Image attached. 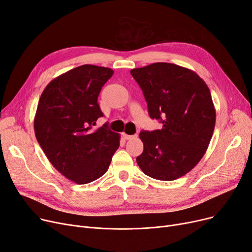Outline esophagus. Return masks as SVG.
<instances>
[{
	"mask_svg": "<svg viewBox=\"0 0 252 252\" xmlns=\"http://www.w3.org/2000/svg\"><path fill=\"white\" fill-rule=\"evenodd\" d=\"M122 136H123L124 139H131V138L134 137V135H128L126 133H122Z\"/></svg>",
	"mask_w": 252,
	"mask_h": 252,
	"instance_id": "1",
	"label": "esophagus"
}]
</instances>
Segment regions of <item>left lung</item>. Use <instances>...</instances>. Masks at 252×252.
<instances>
[{
	"label": "left lung",
	"instance_id": "1",
	"mask_svg": "<svg viewBox=\"0 0 252 252\" xmlns=\"http://www.w3.org/2000/svg\"><path fill=\"white\" fill-rule=\"evenodd\" d=\"M152 119L162 129L141 131L143 152L136 158L142 172L159 181H174L204 156L215 126V109L206 83L195 71L168 63L133 68Z\"/></svg>",
	"mask_w": 252,
	"mask_h": 252
}]
</instances>
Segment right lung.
<instances>
[{
	"mask_svg": "<svg viewBox=\"0 0 252 252\" xmlns=\"http://www.w3.org/2000/svg\"><path fill=\"white\" fill-rule=\"evenodd\" d=\"M114 74L109 67L84 64L53 79L44 89L33 129L54 168L69 181L89 184L102 176L120 146L107 124L93 130L103 116L97 98Z\"/></svg>",
	"mask_w": 252,
	"mask_h": 252,
	"instance_id": "obj_1",
	"label": "right lung"
}]
</instances>
